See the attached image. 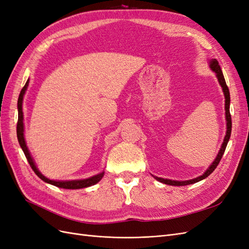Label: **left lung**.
Instances as JSON below:
<instances>
[{
  "instance_id": "8db88e82",
  "label": "left lung",
  "mask_w": 249,
  "mask_h": 249,
  "mask_svg": "<svg viewBox=\"0 0 249 249\" xmlns=\"http://www.w3.org/2000/svg\"><path fill=\"white\" fill-rule=\"evenodd\" d=\"M210 67H211V70H212L216 73V77L218 78V81H219V83H220V85H221L222 90H223L224 96H225V118H227V129L228 130H227V135H225L223 143H222V145H221V148L219 150V153H218L215 161L212 163V165H211V166L206 170V172L203 173L202 176H200V177H198L196 178L190 179V180H183V182H178V180H171V179H166V178L155 177V178L157 180H159V182H161L163 184L170 185V186H186V185L197 183V182H199V180L208 178L211 175V173H212L215 170V168L218 166V164H219L221 158H222V156L224 154V150H225V148H227L228 142H229L230 137H231V113H230V103H231L230 90H229V87L227 85V83H225V80H224V77H223L222 71L220 69L219 62H218L216 59H212L210 61Z\"/></svg>"
}]
</instances>
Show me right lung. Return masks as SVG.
Segmentation results:
<instances>
[{
  "mask_svg": "<svg viewBox=\"0 0 249 249\" xmlns=\"http://www.w3.org/2000/svg\"><path fill=\"white\" fill-rule=\"evenodd\" d=\"M28 84H29V80L27 81L25 86L22 87L21 91L19 93V96H18V125H17V134H18V142H19V145L22 149V152H24V154L27 158V160L30 164V166H31L33 171L36 173L37 177L40 178L43 180V182L49 183L51 185H54V186L59 187V188H63V189H81V188H86V187L92 186V185H95L96 183H99L100 180L102 179V178L104 177V172L100 173V175H96L94 177L89 178H86V179L58 180V182H57V180H52V179L47 178L46 177L41 175V173L38 171V169L36 168L32 157L29 153L28 147L26 145V141H25V138H24V122H22V120H24V116H22V99H24V94H25L26 90H27Z\"/></svg>",
  "mask_w": 249,
  "mask_h": 249,
  "instance_id": "1",
  "label": "right lung"
}]
</instances>
